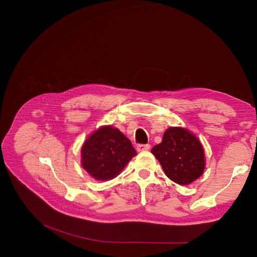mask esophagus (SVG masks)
<instances>
[{
  "label": "esophagus",
  "mask_w": 257,
  "mask_h": 257,
  "mask_svg": "<svg viewBox=\"0 0 257 257\" xmlns=\"http://www.w3.org/2000/svg\"><path fill=\"white\" fill-rule=\"evenodd\" d=\"M150 149V145H144V144H140V145H138V147H137V150L139 151V152H143V151H148Z\"/></svg>",
  "instance_id": "34e87169"
}]
</instances>
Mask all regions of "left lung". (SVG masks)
<instances>
[{"instance_id":"1","label":"left lung","mask_w":257,"mask_h":257,"mask_svg":"<svg viewBox=\"0 0 257 257\" xmlns=\"http://www.w3.org/2000/svg\"><path fill=\"white\" fill-rule=\"evenodd\" d=\"M151 152L167 176L178 184H190L203 174V147L194 134L183 128H169L164 134L163 142L153 147Z\"/></svg>"}]
</instances>
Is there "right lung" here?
Segmentation results:
<instances>
[{
  "label": "right lung",
  "instance_id": "obj_1",
  "mask_svg": "<svg viewBox=\"0 0 257 257\" xmlns=\"http://www.w3.org/2000/svg\"><path fill=\"white\" fill-rule=\"evenodd\" d=\"M82 166L97 180H110L137 155L131 142L118 129L105 126L93 132L81 149Z\"/></svg>",
  "mask_w": 257,
  "mask_h": 257
}]
</instances>
